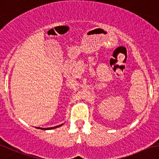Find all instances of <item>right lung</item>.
Instances as JSON below:
<instances>
[{
  "mask_svg": "<svg viewBox=\"0 0 159 159\" xmlns=\"http://www.w3.org/2000/svg\"><path fill=\"white\" fill-rule=\"evenodd\" d=\"M62 125L63 124H61V125L56 126V127H49V128H41V127H39V129H42V130H52V129H54V128H57V127H61Z\"/></svg>",
  "mask_w": 159,
  "mask_h": 159,
  "instance_id": "obj_1",
  "label": "right lung"
}]
</instances>
